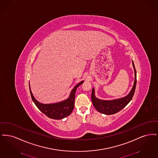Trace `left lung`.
Listing matches in <instances>:
<instances>
[{
	"label": "left lung",
	"instance_id": "8db88e82",
	"mask_svg": "<svg viewBox=\"0 0 158 158\" xmlns=\"http://www.w3.org/2000/svg\"><path fill=\"white\" fill-rule=\"evenodd\" d=\"M132 64L135 70V81L133 86L128 94L123 98L114 99L111 100H103L97 98L95 94V89L93 88L91 95V99L93 105L98 112L104 114L105 115H112L119 112L123 108H124L132 99L135 92L136 86V70L133 61L132 60Z\"/></svg>",
	"mask_w": 158,
	"mask_h": 158
}]
</instances>
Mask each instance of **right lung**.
<instances>
[{
  "mask_svg": "<svg viewBox=\"0 0 158 158\" xmlns=\"http://www.w3.org/2000/svg\"><path fill=\"white\" fill-rule=\"evenodd\" d=\"M83 82L84 81H82L77 83L71 91L69 98L58 102L52 104H43L34 98L32 91L31 90L30 85L29 84L31 96L33 102L37 106L38 108L42 113H44L45 115L54 120H61L68 117L73 110L75 105L76 90L77 87H79Z\"/></svg>",
  "mask_w": 158,
  "mask_h": 158,
  "instance_id": "obj_1",
  "label": "right lung"
}]
</instances>
